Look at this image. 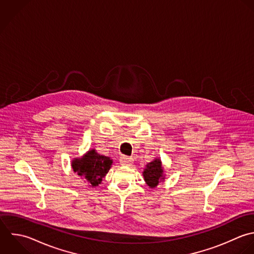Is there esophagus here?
I'll list each match as a JSON object with an SVG mask.
<instances>
[{
  "instance_id": "1",
  "label": "esophagus",
  "mask_w": 254,
  "mask_h": 254,
  "mask_svg": "<svg viewBox=\"0 0 254 254\" xmlns=\"http://www.w3.org/2000/svg\"><path fill=\"white\" fill-rule=\"evenodd\" d=\"M120 162L123 164V165H130L132 163V159L127 157V156H122L120 158Z\"/></svg>"
}]
</instances>
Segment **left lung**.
Wrapping results in <instances>:
<instances>
[{
  "label": "left lung",
  "instance_id": "left-lung-1",
  "mask_svg": "<svg viewBox=\"0 0 254 254\" xmlns=\"http://www.w3.org/2000/svg\"><path fill=\"white\" fill-rule=\"evenodd\" d=\"M144 181L150 188H155L161 181L164 180V173L161 164V160L155 158L151 162H149L144 171L142 172Z\"/></svg>",
  "mask_w": 254,
  "mask_h": 254
}]
</instances>
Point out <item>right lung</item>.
Segmentation results:
<instances>
[{
    "mask_svg": "<svg viewBox=\"0 0 254 254\" xmlns=\"http://www.w3.org/2000/svg\"><path fill=\"white\" fill-rule=\"evenodd\" d=\"M112 164L113 160L110 157L101 155L95 149H91L83 157L75 158L71 165L75 173L85 179L90 186L96 187L101 184Z\"/></svg>",
    "mask_w": 254,
    "mask_h": 254,
    "instance_id": "obj_1",
    "label": "right lung"
}]
</instances>
